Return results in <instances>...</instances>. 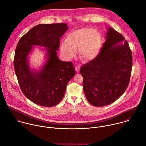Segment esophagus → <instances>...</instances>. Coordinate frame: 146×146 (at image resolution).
<instances>
[{"label":"esophagus","mask_w":146,"mask_h":146,"mask_svg":"<svg viewBox=\"0 0 146 146\" xmlns=\"http://www.w3.org/2000/svg\"><path fill=\"white\" fill-rule=\"evenodd\" d=\"M75 69H76V71L77 73L79 72V71H80V66H79V65L76 66L75 67Z\"/></svg>","instance_id":"34e87169"}]
</instances>
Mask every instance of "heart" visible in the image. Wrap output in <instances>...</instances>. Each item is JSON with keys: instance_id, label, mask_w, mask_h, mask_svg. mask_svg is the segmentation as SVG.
<instances>
[{"instance_id": "obj_1", "label": "heart", "mask_w": 146, "mask_h": 146, "mask_svg": "<svg viewBox=\"0 0 146 146\" xmlns=\"http://www.w3.org/2000/svg\"><path fill=\"white\" fill-rule=\"evenodd\" d=\"M65 44L61 46L62 54L68 58H73L76 52H80L81 58L91 60L96 58L100 50L101 38L99 33L92 28L73 31L68 34Z\"/></svg>"}]
</instances>
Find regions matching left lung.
<instances>
[{"instance_id":"1","label":"left lung","mask_w":146,"mask_h":146,"mask_svg":"<svg viewBox=\"0 0 146 146\" xmlns=\"http://www.w3.org/2000/svg\"><path fill=\"white\" fill-rule=\"evenodd\" d=\"M132 64L127 42L122 34L108 27L98 56L80 69L88 102L94 106L103 107L116 101L129 85Z\"/></svg>"}]
</instances>
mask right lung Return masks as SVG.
<instances>
[{"instance_id": "right-lung-1", "label": "right lung", "mask_w": 146, "mask_h": 146, "mask_svg": "<svg viewBox=\"0 0 146 146\" xmlns=\"http://www.w3.org/2000/svg\"><path fill=\"white\" fill-rule=\"evenodd\" d=\"M68 29L64 23L39 24L19 40L14 58L15 72L24 95L34 103L51 107L64 97L67 84L76 74L71 62L58 59L60 38ZM33 45L46 48L48 60L40 71H31L27 56Z\"/></svg>"}]
</instances>
